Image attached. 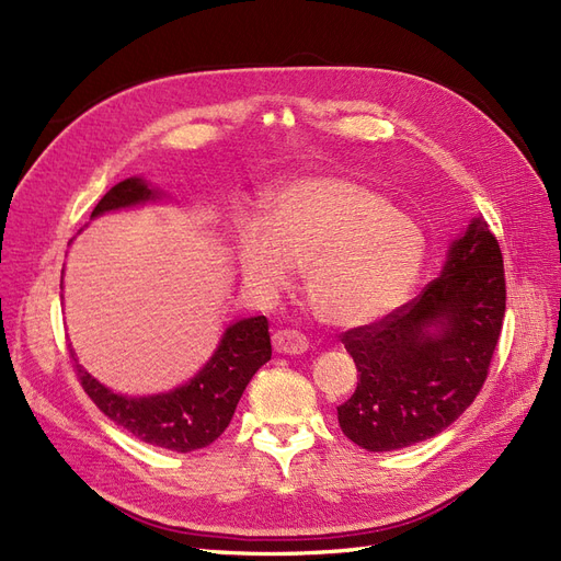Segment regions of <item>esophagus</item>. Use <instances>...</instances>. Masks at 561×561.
Returning <instances> with one entry per match:
<instances>
[{
  "label": "esophagus",
  "instance_id": "esophagus-1",
  "mask_svg": "<svg viewBox=\"0 0 561 561\" xmlns=\"http://www.w3.org/2000/svg\"><path fill=\"white\" fill-rule=\"evenodd\" d=\"M274 348H276V353L299 355L309 348V342H307V336L299 334L297 330H276L274 332Z\"/></svg>",
  "mask_w": 561,
  "mask_h": 561
}]
</instances>
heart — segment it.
Masks as SVG:
<instances>
[{
  "label": "heart",
  "mask_w": 561,
  "mask_h": 561,
  "mask_svg": "<svg viewBox=\"0 0 561 561\" xmlns=\"http://www.w3.org/2000/svg\"><path fill=\"white\" fill-rule=\"evenodd\" d=\"M426 239L414 219L393 210L371 186L342 175L299 178L268 198L266 225L241 231L239 262L266 295L304 268L313 313L334 328L371 325L410 297Z\"/></svg>",
  "instance_id": "heart-1"
}]
</instances>
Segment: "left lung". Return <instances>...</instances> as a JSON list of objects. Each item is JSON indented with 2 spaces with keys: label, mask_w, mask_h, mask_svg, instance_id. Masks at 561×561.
I'll list each match as a JSON object with an SVG mask.
<instances>
[{
  "label": "left lung",
  "mask_w": 561,
  "mask_h": 561,
  "mask_svg": "<svg viewBox=\"0 0 561 561\" xmlns=\"http://www.w3.org/2000/svg\"><path fill=\"white\" fill-rule=\"evenodd\" d=\"M503 316V254L478 215L451 243L443 276L342 334L360 371L355 393L336 407L344 435L367 451H393L451 426L486 381Z\"/></svg>",
  "instance_id": "left-lung-1"
}]
</instances>
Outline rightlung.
<instances>
[{
    "label": "right lung",
    "mask_w": 561,
    "mask_h": 561,
    "mask_svg": "<svg viewBox=\"0 0 561 561\" xmlns=\"http://www.w3.org/2000/svg\"><path fill=\"white\" fill-rule=\"evenodd\" d=\"M157 198L145 180L130 178L98 201L91 217ZM72 353V351H70ZM75 358V353H72ZM271 360L268 320L254 316L233 322L225 332L210 363L198 375L171 393L149 398H126L112 393L75 360L81 388L116 426L147 445L190 454L208 447L222 435L236 412L245 386L264 363Z\"/></svg>",
    "instance_id": "obj_1"
}]
</instances>
